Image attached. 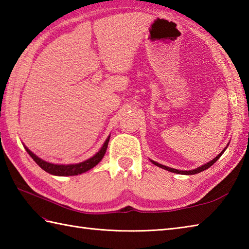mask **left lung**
Returning a JSON list of instances; mask_svg holds the SVG:
<instances>
[{"instance_id": "8db88e82", "label": "left lung", "mask_w": 249, "mask_h": 249, "mask_svg": "<svg viewBox=\"0 0 249 249\" xmlns=\"http://www.w3.org/2000/svg\"><path fill=\"white\" fill-rule=\"evenodd\" d=\"M227 149V147H226ZM226 149L220 153V154H218L217 156H216L213 160H211L210 162H208V163H205V165H203V166H201V167H199V168H197V169H195V170H189V171H181V170H178V169H173V168H169V167H166V166H163V165H160V163H158V162H156V161H153V160H151L153 163H154V165H156V166H158V167H160V168H162V169H165V170H168V171H170V172H173V173H178V174H186V176H190V174H196V173H199V172H201V171H204V170H206V169L208 168H210L211 166L213 165V163L215 162V161H217V160L218 158L223 155V153L226 151Z\"/></svg>"}]
</instances>
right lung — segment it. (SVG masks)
Segmentation results:
<instances>
[{"label": "right lung", "mask_w": 249, "mask_h": 249, "mask_svg": "<svg viewBox=\"0 0 249 249\" xmlns=\"http://www.w3.org/2000/svg\"><path fill=\"white\" fill-rule=\"evenodd\" d=\"M109 139H110V137H108V139L105 141L103 147L99 150V152L96 155H94L92 158H89V160H88L86 161L80 162V163H76V165H54V163L47 162L43 160H40L39 157H37L34 153H32L28 149V147H25V146L24 147H25L26 152L29 153V155L33 158L37 165H38L46 172L53 174V176H60V177L78 176V174L87 172L88 170H89V169H92L93 167L96 166L100 160H103L106 150H107V147H108Z\"/></svg>", "instance_id": "obj_1"}]
</instances>
